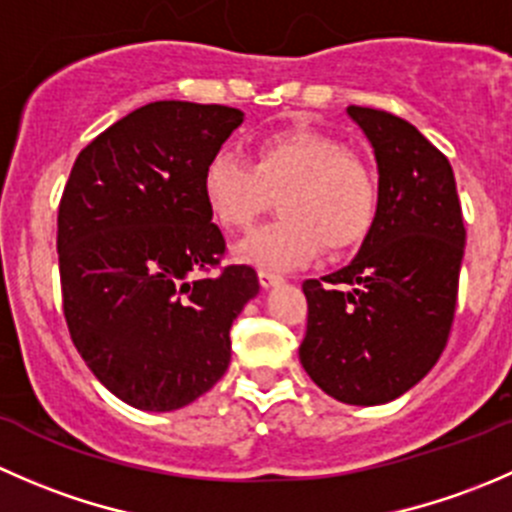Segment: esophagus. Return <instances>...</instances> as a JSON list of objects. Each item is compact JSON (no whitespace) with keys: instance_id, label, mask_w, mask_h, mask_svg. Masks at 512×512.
Returning a JSON list of instances; mask_svg holds the SVG:
<instances>
[{"instance_id":"esophagus-1","label":"esophagus","mask_w":512,"mask_h":512,"mask_svg":"<svg viewBox=\"0 0 512 512\" xmlns=\"http://www.w3.org/2000/svg\"><path fill=\"white\" fill-rule=\"evenodd\" d=\"M257 275H260V285L265 289L277 287L282 282V275H275V272H270V270H260Z\"/></svg>"}]
</instances>
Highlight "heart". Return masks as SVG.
Segmentation results:
<instances>
[{"label":"heart","mask_w":512,"mask_h":512,"mask_svg":"<svg viewBox=\"0 0 512 512\" xmlns=\"http://www.w3.org/2000/svg\"><path fill=\"white\" fill-rule=\"evenodd\" d=\"M280 195L282 220L252 230L235 255L260 270H289L356 245L376 213L369 168L337 138L307 128L277 131L257 143L255 160L232 148L213 153L203 170V198L223 230H242Z\"/></svg>","instance_id":"heart-1"}]
</instances>
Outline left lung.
<instances>
[{
  "label": "left lung",
  "mask_w": 512,
  "mask_h": 512,
  "mask_svg": "<svg viewBox=\"0 0 512 512\" xmlns=\"http://www.w3.org/2000/svg\"><path fill=\"white\" fill-rule=\"evenodd\" d=\"M379 168L376 213L349 265L307 280L299 361L332 399L376 406L433 369L448 342L466 227L448 158L416 126L349 106Z\"/></svg>",
  "instance_id": "left-lung-1"
}]
</instances>
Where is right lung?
I'll use <instances>...</instances> for the list:
<instances>
[{"instance_id":"right-lung-1","label":"right lung","mask_w":512,"mask_h":512,"mask_svg":"<svg viewBox=\"0 0 512 512\" xmlns=\"http://www.w3.org/2000/svg\"><path fill=\"white\" fill-rule=\"evenodd\" d=\"M245 113L218 103L136 108L76 158L59 205L61 294L71 339L128 406L175 411L230 364V327L257 272L220 262L225 237L203 170Z\"/></svg>"}]
</instances>
